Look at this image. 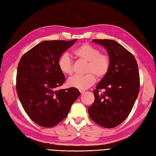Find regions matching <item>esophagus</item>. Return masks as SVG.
<instances>
[{
	"label": "esophagus",
	"mask_w": 156,
	"mask_h": 156,
	"mask_svg": "<svg viewBox=\"0 0 156 156\" xmlns=\"http://www.w3.org/2000/svg\"><path fill=\"white\" fill-rule=\"evenodd\" d=\"M80 93H81V94H84V92H85V91H84V90H80Z\"/></svg>",
	"instance_id": "esophagus-1"
}]
</instances>
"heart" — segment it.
<instances>
[{"mask_svg":"<svg viewBox=\"0 0 156 156\" xmlns=\"http://www.w3.org/2000/svg\"><path fill=\"white\" fill-rule=\"evenodd\" d=\"M74 55L80 60L87 62L85 66L84 76H74L68 81L69 87L86 90L96 82V76L102 78L109 72L111 61L109 55L101 53L97 48L88 44H83L74 51ZM58 67L63 74L72 75L74 72V65L72 59L68 54H63L58 59Z\"/></svg>","mask_w":156,"mask_h":156,"instance_id":"obj_1","label":"heart"}]
</instances>
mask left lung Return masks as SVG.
I'll return each instance as SVG.
<instances>
[{
  "mask_svg": "<svg viewBox=\"0 0 156 156\" xmlns=\"http://www.w3.org/2000/svg\"><path fill=\"white\" fill-rule=\"evenodd\" d=\"M107 50L111 68L94 90V101L88 108L89 117L105 128H113L130 113L140 92V78L133 55L111 39H93ZM101 90H104L101 93Z\"/></svg>",
  "mask_w": 156,
  "mask_h": 156,
  "instance_id": "8db88e82",
  "label": "left lung"
}]
</instances>
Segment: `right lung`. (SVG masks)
Returning a JSON list of instances; mask_svg holds the SVG:
<instances>
[{
    "instance_id": "1",
    "label": "right lung",
    "mask_w": 156,
    "mask_h": 156,
    "mask_svg": "<svg viewBox=\"0 0 156 156\" xmlns=\"http://www.w3.org/2000/svg\"><path fill=\"white\" fill-rule=\"evenodd\" d=\"M76 40L44 41L20 59L16 93L29 117L41 127H53L64 119L80 94L76 88L58 89L66 80L58 59Z\"/></svg>"
}]
</instances>
